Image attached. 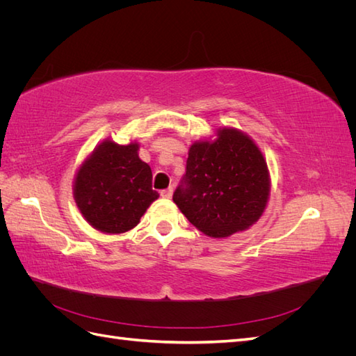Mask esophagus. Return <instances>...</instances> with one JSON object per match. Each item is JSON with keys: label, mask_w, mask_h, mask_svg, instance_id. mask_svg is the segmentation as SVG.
<instances>
[{"label": "esophagus", "mask_w": 356, "mask_h": 356, "mask_svg": "<svg viewBox=\"0 0 356 356\" xmlns=\"http://www.w3.org/2000/svg\"><path fill=\"white\" fill-rule=\"evenodd\" d=\"M172 193H174V187H169L166 190H161L160 191V196L165 197V199H170L172 197Z\"/></svg>", "instance_id": "obj_1"}]
</instances>
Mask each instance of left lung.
<instances>
[{
  "label": "left lung",
  "mask_w": 356,
  "mask_h": 356,
  "mask_svg": "<svg viewBox=\"0 0 356 356\" xmlns=\"http://www.w3.org/2000/svg\"><path fill=\"white\" fill-rule=\"evenodd\" d=\"M268 196L270 172L261 149L239 129L220 127L190 145L174 202L197 230L222 239L260 220Z\"/></svg>",
  "instance_id": "left-lung-1"
}]
</instances>
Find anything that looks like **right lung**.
Masks as SVG:
<instances>
[{"mask_svg":"<svg viewBox=\"0 0 356 356\" xmlns=\"http://www.w3.org/2000/svg\"><path fill=\"white\" fill-rule=\"evenodd\" d=\"M138 141L120 145L105 139L75 172L74 200L83 218L105 234L132 230L157 197L153 174L138 156Z\"/></svg>","mask_w":356,"mask_h":356,"instance_id":"1","label":"right lung"}]
</instances>
